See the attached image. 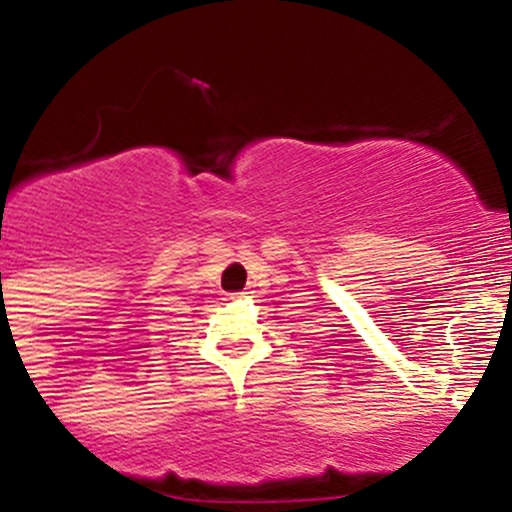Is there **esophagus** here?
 <instances>
[{"mask_svg":"<svg viewBox=\"0 0 512 512\" xmlns=\"http://www.w3.org/2000/svg\"><path fill=\"white\" fill-rule=\"evenodd\" d=\"M231 298H243V293H231Z\"/></svg>","mask_w":512,"mask_h":512,"instance_id":"obj_1","label":"esophagus"}]
</instances>
